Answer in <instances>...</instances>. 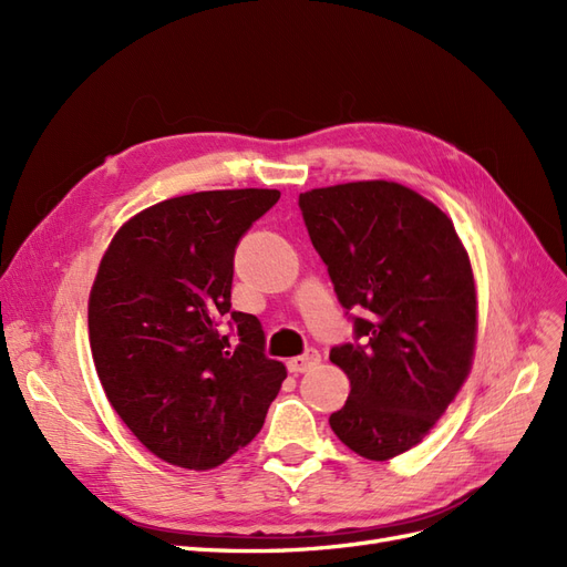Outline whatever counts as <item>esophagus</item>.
<instances>
[{
    "instance_id": "1",
    "label": "esophagus",
    "mask_w": 567,
    "mask_h": 567,
    "mask_svg": "<svg viewBox=\"0 0 567 567\" xmlns=\"http://www.w3.org/2000/svg\"><path fill=\"white\" fill-rule=\"evenodd\" d=\"M319 362H321V354L317 350H307L300 357L288 359V371L298 375V373H305L307 369H315Z\"/></svg>"
}]
</instances>
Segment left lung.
Returning a JSON list of instances; mask_svg holds the SVG:
<instances>
[{"label":"left lung","mask_w":567,"mask_h":567,"mask_svg":"<svg viewBox=\"0 0 567 567\" xmlns=\"http://www.w3.org/2000/svg\"><path fill=\"white\" fill-rule=\"evenodd\" d=\"M300 210L357 342L331 350L350 398L329 423L369 461L409 452L466 383L477 286L454 221L398 182L367 179L300 194Z\"/></svg>","instance_id":"1"}]
</instances>
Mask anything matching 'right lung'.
<instances>
[{
	"mask_svg": "<svg viewBox=\"0 0 567 567\" xmlns=\"http://www.w3.org/2000/svg\"><path fill=\"white\" fill-rule=\"evenodd\" d=\"M277 188H221L130 217L101 257L87 323L115 414L158 458L210 471L262 431L286 367L257 317L231 312L234 250ZM231 316L239 338L221 337Z\"/></svg>",
	"mask_w": 567,
	"mask_h": 567,
	"instance_id": "1",
	"label": "right lung"
}]
</instances>
